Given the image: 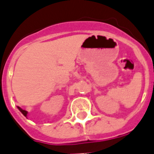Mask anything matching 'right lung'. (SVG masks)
I'll list each match as a JSON object with an SVG mask.
<instances>
[{
    "label": "right lung",
    "instance_id": "right-lung-1",
    "mask_svg": "<svg viewBox=\"0 0 154 154\" xmlns=\"http://www.w3.org/2000/svg\"><path fill=\"white\" fill-rule=\"evenodd\" d=\"M17 108H18L19 110H20V112H21V113L25 116V117H27V114H28V112H27L26 110H23V109H21L20 107H19V106H17Z\"/></svg>",
    "mask_w": 154,
    "mask_h": 154
}]
</instances>
